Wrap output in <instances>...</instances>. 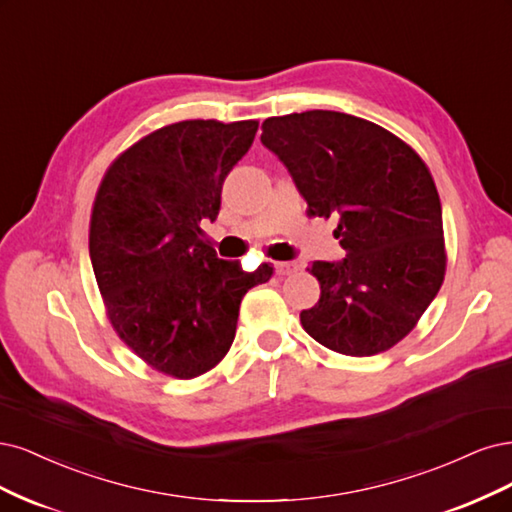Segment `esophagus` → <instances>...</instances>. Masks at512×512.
<instances>
[{"instance_id": "esophagus-1", "label": "esophagus", "mask_w": 512, "mask_h": 512, "mask_svg": "<svg viewBox=\"0 0 512 512\" xmlns=\"http://www.w3.org/2000/svg\"><path fill=\"white\" fill-rule=\"evenodd\" d=\"M274 270L278 276H287L298 270V266L293 261H274Z\"/></svg>"}]
</instances>
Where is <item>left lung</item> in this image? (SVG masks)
Masks as SVG:
<instances>
[{
    "instance_id": "obj_1",
    "label": "left lung",
    "mask_w": 512,
    "mask_h": 512,
    "mask_svg": "<svg viewBox=\"0 0 512 512\" xmlns=\"http://www.w3.org/2000/svg\"><path fill=\"white\" fill-rule=\"evenodd\" d=\"M310 217L336 219L342 261H315L319 302L306 332L351 357L383 353L417 325L444 280L442 206L421 157L391 131L334 110L266 119Z\"/></svg>"
}]
</instances>
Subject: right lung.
Instances as JSON below:
<instances>
[{
  "label": "right lung",
  "mask_w": 512,
  "mask_h": 512,
  "mask_svg": "<svg viewBox=\"0 0 512 512\" xmlns=\"http://www.w3.org/2000/svg\"><path fill=\"white\" fill-rule=\"evenodd\" d=\"M257 121H180L112 163L95 195L89 255L119 338L157 372L193 378L227 355L244 293L274 268L244 272L208 244L227 174Z\"/></svg>",
  "instance_id": "obj_1"
}]
</instances>
